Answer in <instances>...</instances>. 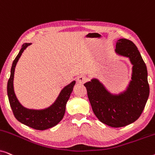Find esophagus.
<instances>
[{
    "instance_id": "1",
    "label": "esophagus",
    "mask_w": 155,
    "mask_h": 155,
    "mask_svg": "<svg viewBox=\"0 0 155 155\" xmlns=\"http://www.w3.org/2000/svg\"><path fill=\"white\" fill-rule=\"evenodd\" d=\"M87 78L84 75H80L79 77L77 78V82L79 84H84V82L87 81Z\"/></svg>"
}]
</instances>
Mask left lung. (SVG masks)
Here are the masks:
<instances>
[{
	"instance_id": "left-lung-1",
	"label": "left lung",
	"mask_w": 155,
	"mask_h": 155,
	"mask_svg": "<svg viewBox=\"0 0 155 155\" xmlns=\"http://www.w3.org/2000/svg\"><path fill=\"white\" fill-rule=\"evenodd\" d=\"M115 52L130 59L132 77L126 90L111 94L99 80L94 78L84 84L93 112L101 123L113 128L126 126L140 116L150 94L147 67L133 41L120 39Z\"/></svg>"
}]
</instances>
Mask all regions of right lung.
I'll return each mask as SVG.
<instances>
[{
  "label": "right lung",
  "mask_w": 155,
  "mask_h": 155,
  "mask_svg": "<svg viewBox=\"0 0 155 155\" xmlns=\"http://www.w3.org/2000/svg\"><path fill=\"white\" fill-rule=\"evenodd\" d=\"M30 43H25L22 45L20 52L12 63L10 76L8 82L7 92L10 107L16 119L22 124L36 130H44L56 126L62 120L65 112V106L71 94L73 92L75 81L68 84L61 90L58 98L51 107L41 110L29 109L23 107L19 102L14 92L13 79L15 68L22 52Z\"/></svg>",
  "instance_id": "add662e5"
}]
</instances>
